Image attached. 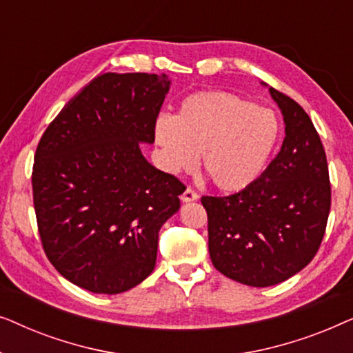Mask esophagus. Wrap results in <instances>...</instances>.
Returning a JSON list of instances; mask_svg holds the SVG:
<instances>
[{
	"instance_id": "esophagus-1",
	"label": "esophagus",
	"mask_w": 353,
	"mask_h": 353,
	"mask_svg": "<svg viewBox=\"0 0 353 353\" xmlns=\"http://www.w3.org/2000/svg\"><path fill=\"white\" fill-rule=\"evenodd\" d=\"M197 192L194 190H191V188H186L185 192L181 194V201L183 202H192V201H197Z\"/></svg>"
}]
</instances>
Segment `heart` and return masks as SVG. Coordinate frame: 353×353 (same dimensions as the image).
Returning a JSON list of instances; mask_svg holds the SVG:
<instances>
[{"instance_id":"b5f03b06","label":"heart","mask_w":353,"mask_h":353,"mask_svg":"<svg viewBox=\"0 0 353 353\" xmlns=\"http://www.w3.org/2000/svg\"><path fill=\"white\" fill-rule=\"evenodd\" d=\"M154 139L163 170H190L201 152L210 181L221 191L236 192L267 170L278 146L279 122L272 109L236 94L199 91L181 101L175 117L156 120Z\"/></svg>"}]
</instances>
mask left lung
<instances>
[{"mask_svg": "<svg viewBox=\"0 0 353 353\" xmlns=\"http://www.w3.org/2000/svg\"><path fill=\"white\" fill-rule=\"evenodd\" d=\"M268 91L286 133L278 156L245 190L201 199L214 267L254 288L286 281L312 262L331 207L326 154L310 117L289 96Z\"/></svg>", "mask_w": 353, "mask_h": 353, "instance_id": "left-lung-1", "label": "left lung"}]
</instances>
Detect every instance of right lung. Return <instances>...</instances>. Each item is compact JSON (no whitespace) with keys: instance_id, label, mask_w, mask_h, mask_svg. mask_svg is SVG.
<instances>
[{"instance_id":"1","label":"right lung","mask_w":353,"mask_h":353,"mask_svg":"<svg viewBox=\"0 0 353 353\" xmlns=\"http://www.w3.org/2000/svg\"><path fill=\"white\" fill-rule=\"evenodd\" d=\"M172 81L156 74H104L74 96L37 148L32 186L46 257L65 279L120 294L156 267L159 230L185 186L151 165L139 144Z\"/></svg>"}]
</instances>
